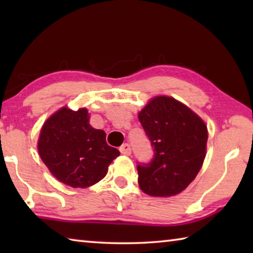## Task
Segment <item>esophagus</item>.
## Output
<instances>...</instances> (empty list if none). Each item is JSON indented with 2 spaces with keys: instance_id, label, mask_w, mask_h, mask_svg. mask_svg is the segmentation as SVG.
<instances>
[{
  "instance_id": "34e87169",
  "label": "esophagus",
  "mask_w": 253,
  "mask_h": 253,
  "mask_svg": "<svg viewBox=\"0 0 253 253\" xmlns=\"http://www.w3.org/2000/svg\"><path fill=\"white\" fill-rule=\"evenodd\" d=\"M119 151H121V153L124 154V155H130V154H131L130 145H129V144H124V145H122V146L119 147Z\"/></svg>"
}]
</instances>
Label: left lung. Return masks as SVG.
I'll use <instances>...</instances> for the list:
<instances>
[{
  "label": "left lung",
  "instance_id": "left-lung-1",
  "mask_svg": "<svg viewBox=\"0 0 253 253\" xmlns=\"http://www.w3.org/2000/svg\"><path fill=\"white\" fill-rule=\"evenodd\" d=\"M154 149L138 163V184L152 196H173L186 188L202 168L208 128L198 115L170 97H156L138 115Z\"/></svg>",
  "mask_w": 253,
  "mask_h": 253
}]
</instances>
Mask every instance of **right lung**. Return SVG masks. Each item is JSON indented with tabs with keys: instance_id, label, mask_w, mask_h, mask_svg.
<instances>
[{
	"instance_id": "add662e5",
	"label": "right lung",
	"mask_w": 253,
	"mask_h": 253,
	"mask_svg": "<svg viewBox=\"0 0 253 253\" xmlns=\"http://www.w3.org/2000/svg\"><path fill=\"white\" fill-rule=\"evenodd\" d=\"M38 149L55 178L81 188L104 178L108 165L121 154L106 143L104 130L89 125L85 108H62L51 116L42 127Z\"/></svg>"
}]
</instances>
